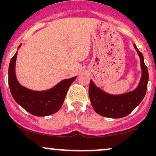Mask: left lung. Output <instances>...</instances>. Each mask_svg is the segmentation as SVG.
I'll use <instances>...</instances> for the list:
<instances>
[{
    "label": "left lung",
    "mask_w": 156,
    "mask_h": 156,
    "mask_svg": "<svg viewBox=\"0 0 156 156\" xmlns=\"http://www.w3.org/2000/svg\"><path fill=\"white\" fill-rule=\"evenodd\" d=\"M140 59L142 70L140 81L136 89L125 94L112 95L97 87L93 81H90L89 97L90 103L97 114L111 119H120L130 114L144 98L147 90L149 73L144 63V56L133 44Z\"/></svg>",
    "instance_id": "8db88e82"
}]
</instances>
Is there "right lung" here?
Returning a JSON list of instances; mask_svg holds the SVG:
<instances>
[{"label":"right lung","mask_w":156,"mask_h":156,"mask_svg":"<svg viewBox=\"0 0 156 156\" xmlns=\"http://www.w3.org/2000/svg\"><path fill=\"white\" fill-rule=\"evenodd\" d=\"M16 56L17 52L11 59L8 70L9 86L14 100L33 115L48 116L56 112L63 104L69 86L77 76L62 80L47 90H31L22 86L17 80L15 70Z\"/></svg>","instance_id":"add662e5"}]
</instances>
